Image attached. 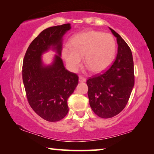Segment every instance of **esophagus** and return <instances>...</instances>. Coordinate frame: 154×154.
<instances>
[{"mask_svg":"<svg viewBox=\"0 0 154 154\" xmlns=\"http://www.w3.org/2000/svg\"><path fill=\"white\" fill-rule=\"evenodd\" d=\"M79 81L80 82H86V79L85 77H83L82 75H80L79 77Z\"/></svg>","mask_w":154,"mask_h":154,"instance_id":"esophagus-1","label":"esophagus"}]
</instances>
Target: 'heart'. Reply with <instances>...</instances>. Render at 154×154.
<instances>
[{"mask_svg":"<svg viewBox=\"0 0 154 154\" xmlns=\"http://www.w3.org/2000/svg\"><path fill=\"white\" fill-rule=\"evenodd\" d=\"M70 49L63 50V57L72 71L80 66L82 58L91 72L98 73L113 61L116 44L113 36L100 31L88 30L77 34L70 41Z\"/></svg>","mask_w":154,"mask_h":154,"instance_id":"b5f03b06","label":"heart"}]
</instances>
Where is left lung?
Wrapping results in <instances>:
<instances>
[{
	"label": "left lung",
	"instance_id": "obj_1",
	"mask_svg": "<svg viewBox=\"0 0 154 154\" xmlns=\"http://www.w3.org/2000/svg\"><path fill=\"white\" fill-rule=\"evenodd\" d=\"M109 29L118 45L116 60L107 71L89 78L86 82L90 105L102 118H113L123 110L134 85L131 49L119 34Z\"/></svg>",
	"mask_w": 154,
	"mask_h": 154
}]
</instances>
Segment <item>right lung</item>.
Instances as JSON below:
<instances>
[{
    "instance_id": "obj_1",
    "label": "right lung",
    "mask_w": 154,
    "mask_h": 154,
    "mask_svg": "<svg viewBox=\"0 0 154 154\" xmlns=\"http://www.w3.org/2000/svg\"><path fill=\"white\" fill-rule=\"evenodd\" d=\"M71 28L65 24L43 30L30 44L23 60L22 79L28 102L48 122H58L66 116L67 100L79 82L78 75L65 69L60 56L62 36ZM51 47L59 55L51 65L45 66L41 56Z\"/></svg>"
}]
</instances>
